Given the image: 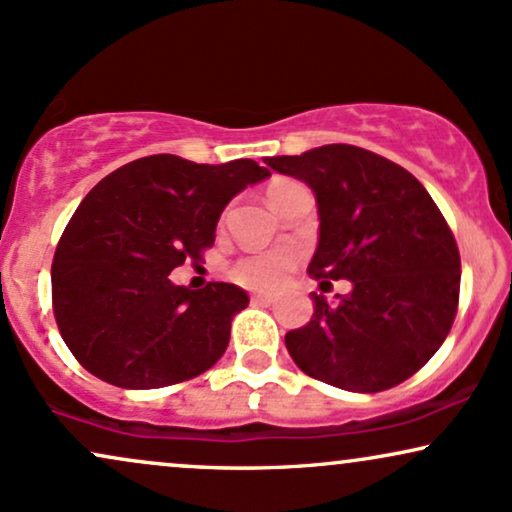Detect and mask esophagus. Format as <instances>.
Returning <instances> with one entry per match:
<instances>
[{
	"label": "esophagus",
	"instance_id": "34e87169",
	"mask_svg": "<svg viewBox=\"0 0 512 512\" xmlns=\"http://www.w3.org/2000/svg\"><path fill=\"white\" fill-rule=\"evenodd\" d=\"M251 301H254V304H261V306H270L275 299L270 294H254L251 296Z\"/></svg>",
	"mask_w": 512,
	"mask_h": 512
}]
</instances>
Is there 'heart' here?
Instances as JSON below:
<instances>
[{"label": "heart", "mask_w": 512, "mask_h": 512, "mask_svg": "<svg viewBox=\"0 0 512 512\" xmlns=\"http://www.w3.org/2000/svg\"><path fill=\"white\" fill-rule=\"evenodd\" d=\"M289 182H277L270 187L275 192L277 187H285ZM268 192V194H270ZM294 266V254L287 249H268L249 254L232 266V280L249 289H275L285 282L289 268Z\"/></svg>", "instance_id": "obj_1"}]
</instances>
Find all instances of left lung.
<instances>
[{
	"instance_id": "left-lung-1",
	"label": "left lung",
	"mask_w": 512,
	"mask_h": 512,
	"mask_svg": "<svg viewBox=\"0 0 512 512\" xmlns=\"http://www.w3.org/2000/svg\"><path fill=\"white\" fill-rule=\"evenodd\" d=\"M263 161L311 187L320 235L308 273L351 282L334 301L311 292L313 318L287 332L289 356L346 391L408 380L444 344L458 308V246L437 204L406 168L351 144Z\"/></svg>"
}]
</instances>
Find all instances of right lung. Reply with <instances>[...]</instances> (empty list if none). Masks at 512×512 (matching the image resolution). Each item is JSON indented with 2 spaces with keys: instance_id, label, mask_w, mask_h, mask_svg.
Wrapping results in <instances>:
<instances>
[{
  "instance_id": "obj_1",
  "label": "right lung",
  "mask_w": 512,
  "mask_h": 512,
  "mask_svg": "<svg viewBox=\"0 0 512 512\" xmlns=\"http://www.w3.org/2000/svg\"><path fill=\"white\" fill-rule=\"evenodd\" d=\"M266 178L251 159L211 166L156 154L113 170L80 201L56 246L52 301L82 368L123 389H156L223 356L249 294L227 282L180 287L168 275L201 261L232 197Z\"/></svg>"
}]
</instances>
